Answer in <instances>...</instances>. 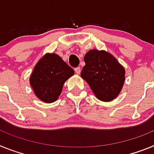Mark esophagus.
I'll list each match as a JSON object with an SVG mask.
<instances>
[{"instance_id": "34e87169", "label": "esophagus", "mask_w": 154, "mask_h": 154, "mask_svg": "<svg viewBox=\"0 0 154 154\" xmlns=\"http://www.w3.org/2000/svg\"><path fill=\"white\" fill-rule=\"evenodd\" d=\"M74 70H75V72H76V73H77V74H79V73H81V68L79 67H76L75 69H74Z\"/></svg>"}]
</instances>
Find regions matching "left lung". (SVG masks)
<instances>
[{
    "instance_id": "left-lung-1",
    "label": "left lung",
    "mask_w": 154,
    "mask_h": 154,
    "mask_svg": "<svg viewBox=\"0 0 154 154\" xmlns=\"http://www.w3.org/2000/svg\"><path fill=\"white\" fill-rule=\"evenodd\" d=\"M81 76L97 99L111 101L118 97L125 82V68L109 52L91 49L84 57Z\"/></svg>"
}]
</instances>
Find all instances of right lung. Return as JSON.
Here are the masks:
<instances>
[{"instance_id":"obj_1","label":"right lung","mask_w":154,"mask_h":154,"mask_svg":"<svg viewBox=\"0 0 154 154\" xmlns=\"http://www.w3.org/2000/svg\"><path fill=\"white\" fill-rule=\"evenodd\" d=\"M73 74V69L59 55L45 53L35 64L29 82L38 99L52 103L58 99L65 81Z\"/></svg>"}]
</instances>
